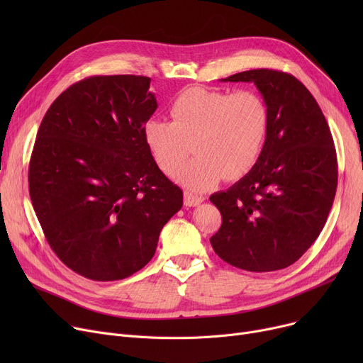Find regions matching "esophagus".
I'll return each instance as SVG.
<instances>
[{
  "label": "esophagus",
  "mask_w": 363,
  "mask_h": 363,
  "mask_svg": "<svg viewBox=\"0 0 363 363\" xmlns=\"http://www.w3.org/2000/svg\"><path fill=\"white\" fill-rule=\"evenodd\" d=\"M203 200H204V197H201V196H196V194L189 193V191H185V193H184V204L188 206V207L199 206Z\"/></svg>",
  "instance_id": "1"
}]
</instances>
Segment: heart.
Segmentation results:
<instances>
[{
    "instance_id": "b5f03b06",
    "label": "heart",
    "mask_w": 363,
    "mask_h": 363,
    "mask_svg": "<svg viewBox=\"0 0 363 363\" xmlns=\"http://www.w3.org/2000/svg\"><path fill=\"white\" fill-rule=\"evenodd\" d=\"M169 110L172 122L151 118L143 135L167 177L175 175L193 144L197 156L177 177L186 188L206 191L222 178L240 179L259 162L271 126L269 107L259 92L191 86L177 95Z\"/></svg>"
}]
</instances>
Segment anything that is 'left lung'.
I'll return each mask as SVG.
<instances>
[{
	"instance_id": "left-lung-1",
	"label": "left lung",
	"mask_w": 363,
	"mask_h": 363,
	"mask_svg": "<svg viewBox=\"0 0 363 363\" xmlns=\"http://www.w3.org/2000/svg\"><path fill=\"white\" fill-rule=\"evenodd\" d=\"M222 81L253 82L271 126L256 166L211 196L222 215L211 244L235 268L284 269L315 242L333 207L338 167L331 130L313 95L290 73L255 69Z\"/></svg>"
}]
</instances>
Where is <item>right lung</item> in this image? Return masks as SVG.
<instances>
[{"label": "right lung", "instance_id": "obj_1", "mask_svg": "<svg viewBox=\"0 0 363 363\" xmlns=\"http://www.w3.org/2000/svg\"><path fill=\"white\" fill-rule=\"evenodd\" d=\"M151 79L89 76L47 110L29 162V194L44 235L67 268L92 281L138 272L182 189L152 160L143 126L157 108Z\"/></svg>", "mask_w": 363, "mask_h": 363}]
</instances>
